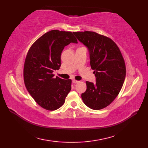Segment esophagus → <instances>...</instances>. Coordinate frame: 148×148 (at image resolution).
Returning a JSON list of instances; mask_svg holds the SVG:
<instances>
[{"label":"esophagus","mask_w":148,"mask_h":148,"mask_svg":"<svg viewBox=\"0 0 148 148\" xmlns=\"http://www.w3.org/2000/svg\"><path fill=\"white\" fill-rule=\"evenodd\" d=\"M72 82H73V83H78L79 82V81H78V80H75V79H73Z\"/></svg>","instance_id":"esophagus-1"}]
</instances>
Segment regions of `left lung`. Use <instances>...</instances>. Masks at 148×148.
Listing matches in <instances>:
<instances>
[{
	"label": "left lung",
	"instance_id": "left-lung-1",
	"mask_svg": "<svg viewBox=\"0 0 148 148\" xmlns=\"http://www.w3.org/2000/svg\"><path fill=\"white\" fill-rule=\"evenodd\" d=\"M89 51L96 83L86 82L83 101L89 108L100 110L117 96L125 81L126 67L119 48L111 39L93 31L74 32Z\"/></svg>",
	"mask_w": 148,
	"mask_h": 148
}]
</instances>
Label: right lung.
<instances>
[{
    "label": "right lung",
    "instance_id": "right-lung-1",
    "mask_svg": "<svg viewBox=\"0 0 148 148\" xmlns=\"http://www.w3.org/2000/svg\"><path fill=\"white\" fill-rule=\"evenodd\" d=\"M71 42L78 43L71 32L51 30L34 42L26 56L25 86L34 101L46 110L60 108L71 90V79L53 78V74L61 66L62 51Z\"/></svg>",
    "mask_w": 148,
    "mask_h": 148
}]
</instances>
